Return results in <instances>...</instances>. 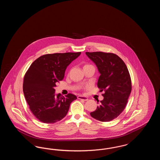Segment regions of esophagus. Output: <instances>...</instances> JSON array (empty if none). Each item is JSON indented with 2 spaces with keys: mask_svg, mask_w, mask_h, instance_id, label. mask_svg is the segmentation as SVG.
Masks as SVG:
<instances>
[{
  "mask_svg": "<svg viewBox=\"0 0 160 160\" xmlns=\"http://www.w3.org/2000/svg\"><path fill=\"white\" fill-rule=\"evenodd\" d=\"M77 98L79 99H82V100H84V101H88V97H84V96H82V95H78L77 97Z\"/></svg>",
  "mask_w": 160,
  "mask_h": 160,
  "instance_id": "34e87169",
  "label": "esophagus"
}]
</instances>
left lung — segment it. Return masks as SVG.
I'll use <instances>...</instances> for the list:
<instances>
[{"mask_svg":"<svg viewBox=\"0 0 160 160\" xmlns=\"http://www.w3.org/2000/svg\"><path fill=\"white\" fill-rule=\"evenodd\" d=\"M86 54L96 64L100 73L97 85L100 91L105 92L104 99L91 116L101 122L111 121L119 116L128 102L132 89L128 69L116 54L101 52Z\"/></svg>","mask_w":160,"mask_h":160,"instance_id":"obj_1","label":"left lung"}]
</instances>
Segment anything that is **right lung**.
Listing matches in <instances>:
<instances>
[{
  "label": "right lung",
  "instance_id": "obj_1",
  "mask_svg": "<svg viewBox=\"0 0 160 160\" xmlns=\"http://www.w3.org/2000/svg\"><path fill=\"white\" fill-rule=\"evenodd\" d=\"M81 52L47 54L31 64L23 79L24 97L32 113L41 122L53 123L67 114L71 103L77 99L68 93L55 96L54 88L62 81L67 67Z\"/></svg>",
  "mask_w": 160,
  "mask_h": 160
}]
</instances>
